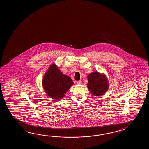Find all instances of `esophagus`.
<instances>
[{
    "label": "esophagus",
    "mask_w": 149,
    "mask_h": 149,
    "mask_svg": "<svg viewBox=\"0 0 149 149\" xmlns=\"http://www.w3.org/2000/svg\"><path fill=\"white\" fill-rule=\"evenodd\" d=\"M82 83V81L81 80H78V81H77V83L78 84H81Z\"/></svg>",
    "instance_id": "34e87169"
}]
</instances>
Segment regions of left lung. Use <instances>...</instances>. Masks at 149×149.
Returning a JSON list of instances; mask_svg holds the SVG:
<instances>
[{"label":"left lung","mask_w":149,"mask_h":149,"mask_svg":"<svg viewBox=\"0 0 149 149\" xmlns=\"http://www.w3.org/2000/svg\"><path fill=\"white\" fill-rule=\"evenodd\" d=\"M87 87L92 94L95 96L104 94L108 88L107 79L104 75L95 71L88 76Z\"/></svg>","instance_id":"8db88e82"}]
</instances>
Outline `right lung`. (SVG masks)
I'll return each instance as SVG.
<instances>
[{
  "label": "right lung",
  "mask_w": 149,
  "mask_h": 149,
  "mask_svg": "<svg viewBox=\"0 0 149 149\" xmlns=\"http://www.w3.org/2000/svg\"><path fill=\"white\" fill-rule=\"evenodd\" d=\"M73 84L71 78L61 72L54 64L50 66L45 73L42 81L46 93L54 100L62 99Z\"/></svg>",
  "instance_id": "1"
}]
</instances>
